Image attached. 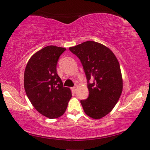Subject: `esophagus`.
<instances>
[{"label": "esophagus", "instance_id": "obj_1", "mask_svg": "<svg viewBox=\"0 0 150 150\" xmlns=\"http://www.w3.org/2000/svg\"><path fill=\"white\" fill-rule=\"evenodd\" d=\"M72 89H73V91H74V92H75V91H76V87H73Z\"/></svg>", "mask_w": 150, "mask_h": 150}]
</instances>
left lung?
Listing matches in <instances>:
<instances>
[{
	"label": "left lung",
	"mask_w": 150,
	"mask_h": 150,
	"mask_svg": "<svg viewBox=\"0 0 150 150\" xmlns=\"http://www.w3.org/2000/svg\"><path fill=\"white\" fill-rule=\"evenodd\" d=\"M69 50L79 59L88 81L89 96L80 101L83 110L89 117L100 119L111 112L121 95L119 62L110 49L93 41L83 42Z\"/></svg>",
	"instance_id": "obj_1"
}]
</instances>
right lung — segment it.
Here are the masks:
<instances>
[{
  "instance_id": "right-lung-1",
  "label": "right lung",
  "mask_w": 150,
  "mask_h": 150,
  "mask_svg": "<svg viewBox=\"0 0 150 150\" xmlns=\"http://www.w3.org/2000/svg\"><path fill=\"white\" fill-rule=\"evenodd\" d=\"M66 48L48 46L35 52L27 64L24 88L33 107L49 118L62 116L72 97L69 88L63 87L57 72L59 59Z\"/></svg>"
}]
</instances>
